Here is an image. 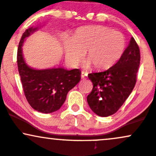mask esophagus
<instances>
[{
	"label": "esophagus",
	"instance_id": "34e87169",
	"mask_svg": "<svg viewBox=\"0 0 156 156\" xmlns=\"http://www.w3.org/2000/svg\"><path fill=\"white\" fill-rule=\"evenodd\" d=\"M87 73H85L84 72H81V76L82 79H86V78H87Z\"/></svg>",
	"mask_w": 156,
	"mask_h": 156
}]
</instances>
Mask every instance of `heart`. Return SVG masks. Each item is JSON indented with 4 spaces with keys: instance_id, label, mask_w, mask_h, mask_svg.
<instances>
[{
    "instance_id": "heart-1",
    "label": "heart",
    "mask_w": 156,
    "mask_h": 156,
    "mask_svg": "<svg viewBox=\"0 0 156 156\" xmlns=\"http://www.w3.org/2000/svg\"><path fill=\"white\" fill-rule=\"evenodd\" d=\"M65 56L70 64L80 62L86 52L87 66L97 70L112 67L124 55L126 39L121 32L102 25L81 27L73 37L63 39Z\"/></svg>"
}]
</instances>
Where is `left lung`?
<instances>
[{"mask_svg":"<svg viewBox=\"0 0 156 156\" xmlns=\"http://www.w3.org/2000/svg\"><path fill=\"white\" fill-rule=\"evenodd\" d=\"M140 59L139 47L131 37L124 55L115 64L104 72L88 75L93 88L87 102L95 114L107 117L124 104L136 83Z\"/></svg>","mask_w":156,"mask_h":156,"instance_id":"left-lung-1","label":"left lung"}]
</instances>
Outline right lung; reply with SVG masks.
<instances>
[{
  "label": "right lung",
  "instance_id": "obj_1",
  "mask_svg": "<svg viewBox=\"0 0 156 156\" xmlns=\"http://www.w3.org/2000/svg\"><path fill=\"white\" fill-rule=\"evenodd\" d=\"M37 29V28H36ZM36 29L24 32L18 45L17 54L18 72L23 92L30 105L43 113H51L61 108L66 95L81 80V70L64 68L34 69L27 66L22 53L24 39Z\"/></svg>",
  "mask_w": 156,
  "mask_h": 156
}]
</instances>
